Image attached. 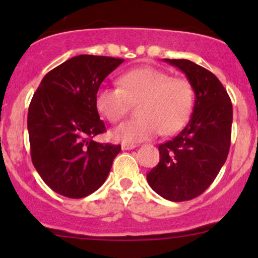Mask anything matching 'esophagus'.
<instances>
[{"mask_svg":"<svg viewBox=\"0 0 258 258\" xmlns=\"http://www.w3.org/2000/svg\"><path fill=\"white\" fill-rule=\"evenodd\" d=\"M136 147H137L136 144H131V143H122V144H121V148H122V150H131V149H135Z\"/></svg>","mask_w":258,"mask_h":258,"instance_id":"1","label":"esophagus"}]
</instances>
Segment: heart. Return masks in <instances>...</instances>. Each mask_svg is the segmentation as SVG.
<instances>
[{"label": "heart", "instance_id": "1", "mask_svg": "<svg viewBox=\"0 0 258 258\" xmlns=\"http://www.w3.org/2000/svg\"><path fill=\"white\" fill-rule=\"evenodd\" d=\"M120 87L100 86L96 106L106 120L117 122L137 104L138 117L120 123L111 131L116 141L142 142L176 133L188 121L193 110L195 92L190 81L172 78L152 67H141L121 75Z\"/></svg>", "mask_w": 258, "mask_h": 258}]
</instances>
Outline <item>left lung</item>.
<instances>
[{"label":"left lung","mask_w":258,"mask_h":258,"mask_svg":"<svg viewBox=\"0 0 258 258\" xmlns=\"http://www.w3.org/2000/svg\"><path fill=\"white\" fill-rule=\"evenodd\" d=\"M193 85V114L176 137L160 144V161L147 180L160 197L186 201L211 185L226 162L232 136L233 106L226 88L211 72L188 59H165Z\"/></svg>","instance_id":"left-lung-1"}]
</instances>
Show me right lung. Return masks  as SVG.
Wrapping results in <instances>:
<instances>
[{"label": "right lung", "mask_w": 258, "mask_h": 258, "mask_svg": "<svg viewBox=\"0 0 258 258\" xmlns=\"http://www.w3.org/2000/svg\"><path fill=\"white\" fill-rule=\"evenodd\" d=\"M123 59L81 54L44 75L28 112L31 160L52 190L81 199L105 182L121 146L94 142L104 133L96 94Z\"/></svg>", "instance_id": "add662e5"}]
</instances>
